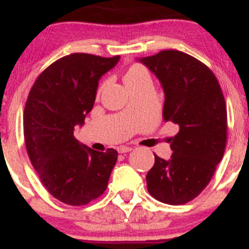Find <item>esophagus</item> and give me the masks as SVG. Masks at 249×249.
Returning a JSON list of instances; mask_svg holds the SVG:
<instances>
[{
	"label": "esophagus",
	"mask_w": 249,
	"mask_h": 249,
	"mask_svg": "<svg viewBox=\"0 0 249 249\" xmlns=\"http://www.w3.org/2000/svg\"><path fill=\"white\" fill-rule=\"evenodd\" d=\"M117 151H118L119 153H126V152H130V151H132V147L119 146L118 148H117Z\"/></svg>",
	"instance_id": "1"
}]
</instances>
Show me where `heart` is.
Masks as SVG:
<instances>
[{
  "mask_svg": "<svg viewBox=\"0 0 249 249\" xmlns=\"http://www.w3.org/2000/svg\"><path fill=\"white\" fill-rule=\"evenodd\" d=\"M150 81V76H148L147 70L141 64H133L128 68L126 72L124 75V82L127 89L133 87V85L141 84L142 82ZM103 89V85L99 88V91Z\"/></svg>",
  "mask_w": 249,
  "mask_h": 249,
  "instance_id": "1",
  "label": "heart"
}]
</instances>
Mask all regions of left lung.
Here are the masks:
<instances>
[{"instance_id":"obj_1","label":"left lung","mask_w":249,"mask_h":249,"mask_svg":"<svg viewBox=\"0 0 249 249\" xmlns=\"http://www.w3.org/2000/svg\"><path fill=\"white\" fill-rule=\"evenodd\" d=\"M139 61L164 89V121L179 126V132L170 139V160L154 154V165L146 176L147 191L165 204H186L207 186L224 157V95L210 68L181 51L162 50Z\"/></svg>"}]
</instances>
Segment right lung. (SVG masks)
Segmentation results:
<instances>
[{"instance_id": "1", "label": "right lung", "mask_w": 249, "mask_h": 249, "mask_svg": "<svg viewBox=\"0 0 249 249\" xmlns=\"http://www.w3.org/2000/svg\"><path fill=\"white\" fill-rule=\"evenodd\" d=\"M119 56L71 53L37 77L23 113L24 141L31 164L53 198L82 206L107 187L118 152H98L73 136L95 104L98 81Z\"/></svg>"}]
</instances>
